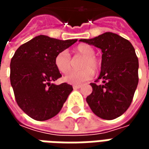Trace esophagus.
<instances>
[{
  "label": "esophagus",
  "instance_id": "obj_1",
  "mask_svg": "<svg viewBox=\"0 0 149 149\" xmlns=\"http://www.w3.org/2000/svg\"><path fill=\"white\" fill-rule=\"evenodd\" d=\"M81 84H77V85H73V88H75V89H78V88H81Z\"/></svg>",
  "mask_w": 149,
  "mask_h": 149
}]
</instances>
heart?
I'll use <instances>...</instances> for the list:
<instances>
[{
  "mask_svg": "<svg viewBox=\"0 0 149 149\" xmlns=\"http://www.w3.org/2000/svg\"><path fill=\"white\" fill-rule=\"evenodd\" d=\"M76 55L82 56L84 59L81 62V68L83 69L72 71L64 77V81L70 84H81L93 77V70L97 71L100 67V62L95 56V50L92 46L81 44L73 50ZM54 64L61 73H68L72 68V60L66 50L57 53L54 59Z\"/></svg>",
  "mask_w": 149,
  "mask_h": 149,
  "instance_id": "heart-1",
  "label": "heart"
}]
</instances>
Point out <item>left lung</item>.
Returning <instances> with one entry per match:
<instances>
[{
  "instance_id": "1",
  "label": "left lung",
  "mask_w": 149,
  "mask_h": 149,
  "mask_svg": "<svg viewBox=\"0 0 149 149\" xmlns=\"http://www.w3.org/2000/svg\"><path fill=\"white\" fill-rule=\"evenodd\" d=\"M80 41L93 45L102 52L97 78L102 80V84L91 83L93 93L86 101L100 118H117L130 106L137 87L139 61L135 49L128 40L110 32Z\"/></svg>"
}]
</instances>
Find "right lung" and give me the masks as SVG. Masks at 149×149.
<instances>
[{
	"label": "right lung",
	"instance_id": "obj_1",
	"mask_svg": "<svg viewBox=\"0 0 149 149\" xmlns=\"http://www.w3.org/2000/svg\"><path fill=\"white\" fill-rule=\"evenodd\" d=\"M77 40L40 35L15 52L10 63V82L17 103L31 118L43 121L55 116L71 93L70 84H53L61 77L54 59Z\"/></svg>",
	"mask_w": 149,
	"mask_h": 149
}]
</instances>
